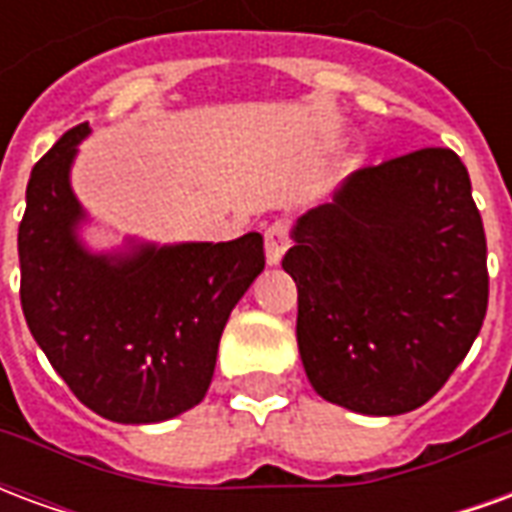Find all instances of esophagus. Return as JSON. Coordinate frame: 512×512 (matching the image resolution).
<instances>
[{"label":"esophagus","instance_id":"1","mask_svg":"<svg viewBox=\"0 0 512 512\" xmlns=\"http://www.w3.org/2000/svg\"><path fill=\"white\" fill-rule=\"evenodd\" d=\"M290 246V227L288 222H271L266 227V260L271 266H277L282 255H285V249Z\"/></svg>","mask_w":512,"mask_h":512}]
</instances>
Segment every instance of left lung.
Here are the masks:
<instances>
[{"label":"left lung","mask_w":512,"mask_h":512,"mask_svg":"<svg viewBox=\"0 0 512 512\" xmlns=\"http://www.w3.org/2000/svg\"><path fill=\"white\" fill-rule=\"evenodd\" d=\"M293 238L282 268L315 392L373 417L428 403L488 310L483 219L458 153L419 147L359 169Z\"/></svg>","instance_id":"obj_1"}]
</instances>
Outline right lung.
Wrapping results in <instances>:
<instances>
[{
	"label": "right lung",
	"instance_id": "right-lung-1",
	"mask_svg": "<svg viewBox=\"0 0 512 512\" xmlns=\"http://www.w3.org/2000/svg\"><path fill=\"white\" fill-rule=\"evenodd\" d=\"M87 131H65L29 175L18 224L21 310L84 406L112 422H161L208 392L224 323L266 266L263 235L87 255L73 235L82 208L68 183Z\"/></svg>",
	"mask_w": 512,
	"mask_h": 512
}]
</instances>
